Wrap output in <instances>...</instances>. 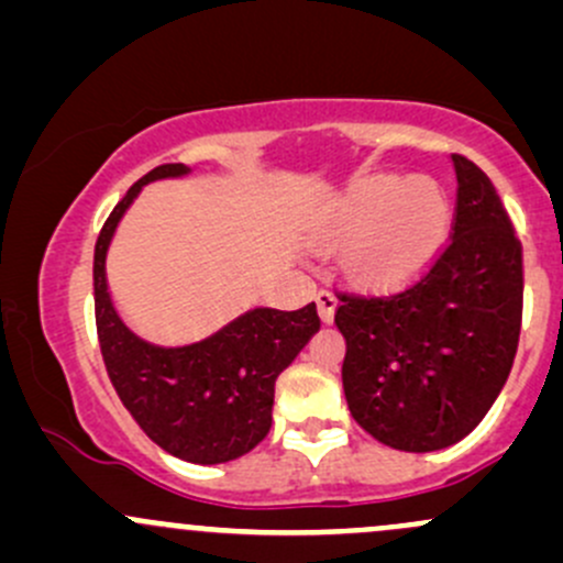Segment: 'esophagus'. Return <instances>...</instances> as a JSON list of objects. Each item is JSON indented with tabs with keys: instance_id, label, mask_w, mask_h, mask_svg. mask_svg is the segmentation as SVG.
<instances>
[{
	"instance_id": "esophagus-1",
	"label": "esophagus",
	"mask_w": 563,
	"mask_h": 563,
	"mask_svg": "<svg viewBox=\"0 0 563 563\" xmlns=\"http://www.w3.org/2000/svg\"><path fill=\"white\" fill-rule=\"evenodd\" d=\"M335 306H338L335 295H332L330 289H319V292H317V308H319V317H322L324 322H330L332 313H335Z\"/></svg>"
}]
</instances>
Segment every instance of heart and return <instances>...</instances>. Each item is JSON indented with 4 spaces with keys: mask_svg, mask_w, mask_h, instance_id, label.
<instances>
[{
    "mask_svg": "<svg viewBox=\"0 0 563 563\" xmlns=\"http://www.w3.org/2000/svg\"><path fill=\"white\" fill-rule=\"evenodd\" d=\"M453 209L440 185L397 174H367L332 198L311 228L319 250L343 246L341 265L367 289L419 282L445 250Z\"/></svg>",
    "mask_w": 563,
    "mask_h": 563,
    "instance_id": "b5f03b06",
    "label": "heart"
}]
</instances>
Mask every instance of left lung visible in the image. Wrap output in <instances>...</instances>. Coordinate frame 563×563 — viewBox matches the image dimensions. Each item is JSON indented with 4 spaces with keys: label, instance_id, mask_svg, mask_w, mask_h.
Returning <instances> with one entry per match:
<instances>
[{
    "label": "left lung",
    "instance_id": "1",
    "mask_svg": "<svg viewBox=\"0 0 563 563\" xmlns=\"http://www.w3.org/2000/svg\"><path fill=\"white\" fill-rule=\"evenodd\" d=\"M451 244L389 298L341 295L343 391L365 432L397 451H440L488 413L510 376L523 313V257L492 179L453 155Z\"/></svg>",
    "mask_w": 563,
    "mask_h": 563
}]
</instances>
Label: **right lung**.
Segmentation results:
<instances>
[{"instance_id": "1", "label": "right lung", "mask_w": 563, "mask_h": 563, "mask_svg": "<svg viewBox=\"0 0 563 563\" xmlns=\"http://www.w3.org/2000/svg\"><path fill=\"white\" fill-rule=\"evenodd\" d=\"M187 172L183 163L153 168L107 217L93 252L96 332L114 391L144 434L185 462L220 464L268 434L276 378L319 330V317L317 303L252 308L214 335L174 349L144 341L120 319L104 271L114 228L144 185Z\"/></svg>"}]
</instances>
